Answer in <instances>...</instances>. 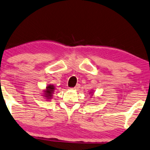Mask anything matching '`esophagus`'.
<instances>
[{"mask_svg": "<svg viewBox=\"0 0 150 150\" xmlns=\"http://www.w3.org/2000/svg\"><path fill=\"white\" fill-rule=\"evenodd\" d=\"M80 84H76V86H75V87L74 88H73V89H74V90H78L79 88H80Z\"/></svg>", "mask_w": 150, "mask_h": 150, "instance_id": "obj_1", "label": "esophagus"}]
</instances>
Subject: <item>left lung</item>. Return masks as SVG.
<instances>
[{
  "label": "left lung",
  "mask_w": 150,
  "mask_h": 150,
  "mask_svg": "<svg viewBox=\"0 0 150 150\" xmlns=\"http://www.w3.org/2000/svg\"><path fill=\"white\" fill-rule=\"evenodd\" d=\"M91 93H93V92H91Z\"/></svg>",
  "instance_id": "1"
}]
</instances>
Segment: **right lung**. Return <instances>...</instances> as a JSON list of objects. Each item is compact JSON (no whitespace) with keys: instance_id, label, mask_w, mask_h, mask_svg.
<instances>
[{"instance_id":"1","label":"right lung","mask_w":150,"mask_h":150,"mask_svg":"<svg viewBox=\"0 0 150 150\" xmlns=\"http://www.w3.org/2000/svg\"><path fill=\"white\" fill-rule=\"evenodd\" d=\"M54 91V86L53 85H48L46 87V89L44 91V97L46 98L47 100H50L52 97V94H53Z\"/></svg>"}]
</instances>
